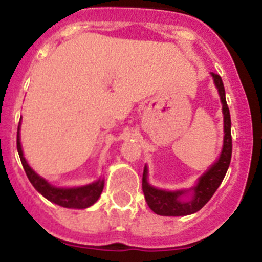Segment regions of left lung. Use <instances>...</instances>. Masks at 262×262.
<instances>
[{"label": "left lung", "instance_id": "8db88e82", "mask_svg": "<svg viewBox=\"0 0 262 262\" xmlns=\"http://www.w3.org/2000/svg\"><path fill=\"white\" fill-rule=\"evenodd\" d=\"M212 77L219 89L220 98L222 103V114H224V146L219 160L209 168L198 181L196 186L191 190H181V191H165V190L155 189L147 181V168L143 169L142 190L148 207L160 216H187L202 209L208 200L213 196L216 190L221 185L227 168L230 165L231 151V120L230 111L226 103L225 88L220 75L212 72ZM191 193L192 196L187 201L184 195Z\"/></svg>", "mask_w": 262, "mask_h": 262}]
</instances>
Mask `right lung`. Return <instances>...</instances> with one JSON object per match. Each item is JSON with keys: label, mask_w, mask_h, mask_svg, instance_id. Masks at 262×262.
Instances as JSON below:
<instances>
[{"label": "right lung", "mask_w": 262, "mask_h": 262, "mask_svg": "<svg viewBox=\"0 0 262 262\" xmlns=\"http://www.w3.org/2000/svg\"><path fill=\"white\" fill-rule=\"evenodd\" d=\"M19 129H20V123L18 126V136H16V147H18L19 158H20L21 165H23L26 174L31 183L36 190L40 192L42 196L50 200L51 203L64 207V208H75V209H84L94 204L101 196L102 190L104 186L103 180H98L95 182L81 187H72V189H60V187H54L53 185L43 180L42 177L37 174L35 170L32 169L27 163L26 158L23 156L20 145V137H19Z\"/></svg>", "instance_id": "right-lung-1"}]
</instances>
